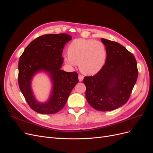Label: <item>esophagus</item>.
Instances as JSON below:
<instances>
[{
  "label": "esophagus",
  "mask_w": 153,
  "mask_h": 153,
  "mask_svg": "<svg viewBox=\"0 0 153 153\" xmlns=\"http://www.w3.org/2000/svg\"><path fill=\"white\" fill-rule=\"evenodd\" d=\"M83 79H84V76H83L81 75H78V80H79L80 82H82V81L83 80Z\"/></svg>",
  "instance_id": "obj_1"
}]
</instances>
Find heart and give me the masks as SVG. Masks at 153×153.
<instances>
[{
	"instance_id": "obj_1",
	"label": "heart",
	"mask_w": 153,
	"mask_h": 153,
	"mask_svg": "<svg viewBox=\"0 0 153 153\" xmlns=\"http://www.w3.org/2000/svg\"><path fill=\"white\" fill-rule=\"evenodd\" d=\"M66 61L72 65L79 63L86 75H94L105 65L107 53L105 45L94 39H77L69 45Z\"/></svg>"
}]
</instances>
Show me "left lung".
<instances>
[{"instance_id": "obj_1", "label": "left lung", "mask_w": 153, "mask_h": 153, "mask_svg": "<svg viewBox=\"0 0 153 153\" xmlns=\"http://www.w3.org/2000/svg\"><path fill=\"white\" fill-rule=\"evenodd\" d=\"M107 56L105 65L95 75L85 76V98L99 111L117 109L126 103L138 77L134 55L119 43L104 38Z\"/></svg>"}]
</instances>
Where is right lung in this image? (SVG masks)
Wrapping results in <instances>:
<instances>
[{
  "instance_id": "add662e5",
  "label": "right lung",
  "mask_w": 153,
  "mask_h": 153,
  "mask_svg": "<svg viewBox=\"0 0 153 153\" xmlns=\"http://www.w3.org/2000/svg\"><path fill=\"white\" fill-rule=\"evenodd\" d=\"M72 37L67 34H50L38 37L27 46L18 62V84L22 93L35 112L42 114L58 112L65 105L72 89L78 82V73L61 70L62 51ZM47 72L53 84L49 100L40 103L31 87L36 73Z\"/></svg>"
}]
</instances>
